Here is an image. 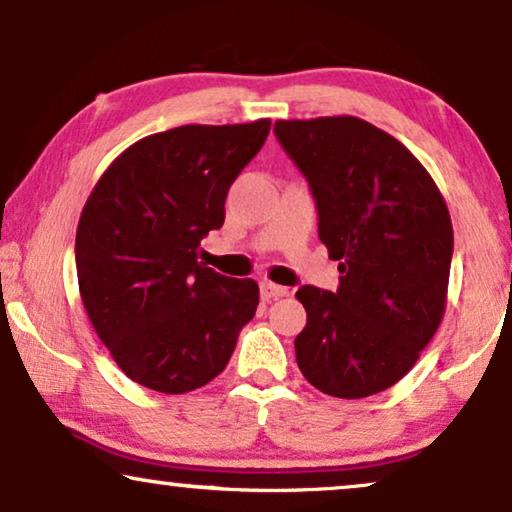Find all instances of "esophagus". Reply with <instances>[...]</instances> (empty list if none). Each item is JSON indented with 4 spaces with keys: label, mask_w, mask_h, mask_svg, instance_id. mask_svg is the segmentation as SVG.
Returning <instances> with one entry per match:
<instances>
[{
    "label": "esophagus",
    "mask_w": 512,
    "mask_h": 512,
    "mask_svg": "<svg viewBox=\"0 0 512 512\" xmlns=\"http://www.w3.org/2000/svg\"><path fill=\"white\" fill-rule=\"evenodd\" d=\"M289 296V289L286 286H279V284H272V282H263L261 284V298L263 300H277V298H284Z\"/></svg>",
    "instance_id": "1"
}]
</instances>
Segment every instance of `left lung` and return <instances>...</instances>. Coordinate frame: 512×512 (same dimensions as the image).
<instances>
[{
  "label": "left lung",
  "mask_w": 512,
  "mask_h": 512,
  "mask_svg": "<svg viewBox=\"0 0 512 512\" xmlns=\"http://www.w3.org/2000/svg\"><path fill=\"white\" fill-rule=\"evenodd\" d=\"M275 135L310 184L319 240L342 275L335 293H296L307 312L300 373L335 398L380 394L408 375L443 321L450 212L424 165L368 121H277Z\"/></svg>",
  "instance_id": "obj_1"
}]
</instances>
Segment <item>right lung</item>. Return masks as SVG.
Segmentation results:
<instances>
[{
	"label": "right lung",
	"instance_id": "right-lung-1",
	"mask_svg": "<svg viewBox=\"0 0 512 512\" xmlns=\"http://www.w3.org/2000/svg\"><path fill=\"white\" fill-rule=\"evenodd\" d=\"M268 132L270 118L156 132L125 149L86 200L76 228L83 307L118 368L146 389L205 387L254 319V279L219 275L198 254Z\"/></svg>",
	"mask_w": 512,
	"mask_h": 512
}]
</instances>
